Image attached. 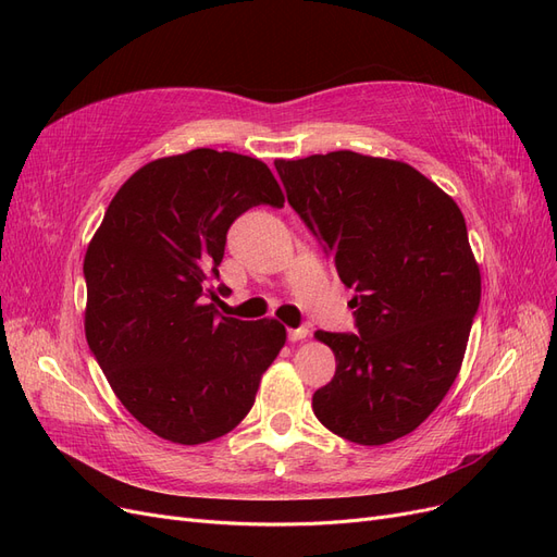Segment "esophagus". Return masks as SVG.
<instances>
[{"instance_id":"esophagus-1","label":"esophagus","mask_w":557,"mask_h":557,"mask_svg":"<svg viewBox=\"0 0 557 557\" xmlns=\"http://www.w3.org/2000/svg\"><path fill=\"white\" fill-rule=\"evenodd\" d=\"M286 335H289L292 343H298V339L308 337V329H289V333H286Z\"/></svg>"}]
</instances>
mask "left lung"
<instances>
[{"label":"left lung","mask_w":557,"mask_h":557,"mask_svg":"<svg viewBox=\"0 0 557 557\" xmlns=\"http://www.w3.org/2000/svg\"><path fill=\"white\" fill-rule=\"evenodd\" d=\"M275 169L286 201L356 294L358 333H314L335 354L314 414L363 446L405 437L456 382L479 310L462 212L405 161L337 150L277 159Z\"/></svg>","instance_id":"1"}]
</instances>
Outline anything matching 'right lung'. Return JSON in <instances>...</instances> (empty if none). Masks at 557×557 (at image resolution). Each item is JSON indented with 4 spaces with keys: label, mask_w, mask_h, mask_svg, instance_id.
<instances>
[{
    "label": "right lung",
    "mask_w": 557,
    "mask_h": 557,
    "mask_svg": "<svg viewBox=\"0 0 557 557\" xmlns=\"http://www.w3.org/2000/svg\"><path fill=\"white\" fill-rule=\"evenodd\" d=\"M261 203L284 206L263 161L189 150L138 169L87 247L89 351L120 403L161 440L191 446L226 435L284 347L280 321L220 317L208 302L228 226Z\"/></svg>",
    "instance_id": "obj_1"
}]
</instances>
